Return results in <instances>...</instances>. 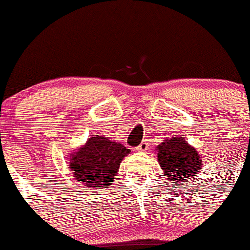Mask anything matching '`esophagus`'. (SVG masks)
<instances>
[{
    "instance_id": "obj_1",
    "label": "esophagus",
    "mask_w": 250,
    "mask_h": 250,
    "mask_svg": "<svg viewBox=\"0 0 250 250\" xmlns=\"http://www.w3.org/2000/svg\"><path fill=\"white\" fill-rule=\"evenodd\" d=\"M147 148H148V143L145 140V141H143V143H141L139 146H138L137 150L138 151H146V150H147Z\"/></svg>"
}]
</instances>
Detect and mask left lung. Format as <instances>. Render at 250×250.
Returning a JSON list of instances; mask_svg holds the SVG:
<instances>
[{
    "label": "left lung",
    "instance_id": "left-lung-1",
    "mask_svg": "<svg viewBox=\"0 0 250 250\" xmlns=\"http://www.w3.org/2000/svg\"><path fill=\"white\" fill-rule=\"evenodd\" d=\"M156 150L163 178L175 186H183L186 181L197 178L202 169V156L180 135L165 139Z\"/></svg>",
    "mask_w": 250,
    "mask_h": 250
}]
</instances>
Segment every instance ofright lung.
Masks as SVG:
<instances>
[{"instance_id":"right-lung-1","label":"right lung","mask_w":250,"mask_h":250,"mask_svg":"<svg viewBox=\"0 0 250 250\" xmlns=\"http://www.w3.org/2000/svg\"><path fill=\"white\" fill-rule=\"evenodd\" d=\"M129 148L106 137L92 135L70 155L69 168L78 185L84 190L105 188L117 178L123 158Z\"/></svg>"}]
</instances>
